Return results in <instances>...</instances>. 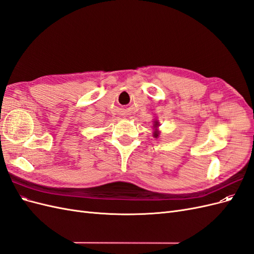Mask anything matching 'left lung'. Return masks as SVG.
I'll return each mask as SVG.
<instances>
[{"mask_svg":"<svg viewBox=\"0 0 254 254\" xmlns=\"http://www.w3.org/2000/svg\"><path fill=\"white\" fill-rule=\"evenodd\" d=\"M156 126H157V125H156ZM153 135H155V136L157 137V136H158V132H155V133H153Z\"/></svg>","mask_w":254,"mask_h":254,"instance_id":"left-lung-1","label":"left lung"}]
</instances>
